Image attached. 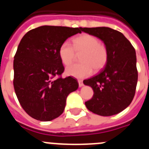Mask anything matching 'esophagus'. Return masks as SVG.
I'll return each instance as SVG.
<instances>
[{
    "label": "esophagus",
    "mask_w": 149,
    "mask_h": 149,
    "mask_svg": "<svg viewBox=\"0 0 149 149\" xmlns=\"http://www.w3.org/2000/svg\"><path fill=\"white\" fill-rule=\"evenodd\" d=\"M78 82H79V86H84V83H83V81L82 80H78Z\"/></svg>",
    "instance_id": "34e87169"
}]
</instances>
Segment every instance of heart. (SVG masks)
I'll list each match as a JSON object with an SVG mask.
<instances>
[{
    "label": "heart",
    "instance_id": "obj_1",
    "mask_svg": "<svg viewBox=\"0 0 149 149\" xmlns=\"http://www.w3.org/2000/svg\"><path fill=\"white\" fill-rule=\"evenodd\" d=\"M80 55L81 63L73 65L66 69V74L78 79L88 77L95 71H99L106 65L108 59V49L100 42L97 37L90 34H82L73 40V45L64 41L59 49V56L66 66L71 65L76 54Z\"/></svg>",
    "mask_w": 149,
    "mask_h": 149
}]
</instances>
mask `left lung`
<instances>
[{
	"label": "left lung",
	"mask_w": 149,
	"mask_h": 149,
	"mask_svg": "<svg viewBox=\"0 0 149 149\" xmlns=\"http://www.w3.org/2000/svg\"><path fill=\"white\" fill-rule=\"evenodd\" d=\"M81 30L102 40L108 52L105 68L84 81L94 91L85 105L100 116L117 114L129 106L135 96L138 82L135 49L122 33L110 27H84Z\"/></svg>",
	"instance_id": "left-lung-1"
}]
</instances>
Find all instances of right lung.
<instances>
[{
  "instance_id": "1",
  "label": "right lung",
  "mask_w": 149,
  "mask_h": 149,
  "mask_svg": "<svg viewBox=\"0 0 149 149\" xmlns=\"http://www.w3.org/2000/svg\"><path fill=\"white\" fill-rule=\"evenodd\" d=\"M81 30L44 25L30 30L22 38L14 55L13 84L20 105L33 119L48 122L60 116L68 95L79 87L71 76L61 77L65 68L59 49Z\"/></svg>"
}]
</instances>
